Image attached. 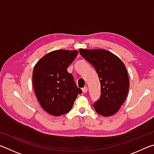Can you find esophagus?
<instances>
[{"instance_id": "1", "label": "esophagus", "mask_w": 154, "mask_h": 154, "mask_svg": "<svg viewBox=\"0 0 154 154\" xmlns=\"http://www.w3.org/2000/svg\"><path fill=\"white\" fill-rule=\"evenodd\" d=\"M88 87H84V88H82V90H83V93H86L87 92H88Z\"/></svg>"}]
</instances>
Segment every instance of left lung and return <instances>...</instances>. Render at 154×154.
Returning <instances> with one entry per match:
<instances>
[{
    "label": "left lung",
    "mask_w": 154,
    "mask_h": 154,
    "mask_svg": "<svg viewBox=\"0 0 154 154\" xmlns=\"http://www.w3.org/2000/svg\"><path fill=\"white\" fill-rule=\"evenodd\" d=\"M79 53L94 68L100 82L101 94L93 106L100 116H113L123 105L130 83L126 68L120 59L105 49H79Z\"/></svg>",
    "instance_id": "obj_1"
}]
</instances>
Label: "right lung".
Listing matches in <instances>:
<instances>
[{"instance_id":"1","label":"right lung","mask_w":154,"mask_h":154,"mask_svg":"<svg viewBox=\"0 0 154 154\" xmlns=\"http://www.w3.org/2000/svg\"><path fill=\"white\" fill-rule=\"evenodd\" d=\"M77 50L49 52L34 67L32 84L38 103L44 110L60 116L71 110L75 99L82 90L75 83L67 68L76 58Z\"/></svg>"}]
</instances>
